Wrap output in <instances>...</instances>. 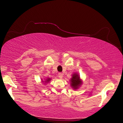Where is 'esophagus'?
Returning a JSON list of instances; mask_svg holds the SVG:
<instances>
[{
	"mask_svg": "<svg viewBox=\"0 0 123 123\" xmlns=\"http://www.w3.org/2000/svg\"><path fill=\"white\" fill-rule=\"evenodd\" d=\"M58 77L60 79H62V78H63V74H62V73H59L58 74Z\"/></svg>",
	"mask_w": 123,
	"mask_h": 123,
	"instance_id": "1",
	"label": "esophagus"
}]
</instances>
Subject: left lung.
<instances>
[{
  "label": "left lung",
  "instance_id": "left-lung-1",
  "mask_svg": "<svg viewBox=\"0 0 123 123\" xmlns=\"http://www.w3.org/2000/svg\"><path fill=\"white\" fill-rule=\"evenodd\" d=\"M70 86L73 90H76L80 88V87L83 83V82L80 78V75L78 73H73L72 74V78L70 80Z\"/></svg>",
  "mask_w": 123,
  "mask_h": 123
}]
</instances>
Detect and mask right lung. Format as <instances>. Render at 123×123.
<instances>
[{"instance_id":"1","label":"right lung","mask_w":123,"mask_h":123,"mask_svg":"<svg viewBox=\"0 0 123 123\" xmlns=\"http://www.w3.org/2000/svg\"><path fill=\"white\" fill-rule=\"evenodd\" d=\"M51 80V78H49V77H48V78L44 79L43 80V79H42L41 82H42V83H43V85H45L46 83H49V82Z\"/></svg>"}]
</instances>
